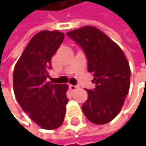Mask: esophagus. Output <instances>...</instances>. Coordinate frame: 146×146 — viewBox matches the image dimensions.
Segmentation results:
<instances>
[{"label": "esophagus", "mask_w": 146, "mask_h": 146, "mask_svg": "<svg viewBox=\"0 0 146 146\" xmlns=\"http://www.w3.org/2000/svg\"><path fill=\"white\" fill-rule=\"evenodd\" d=\"M78 88H79V86H78V85H69V89L71 90L72 91L77 90Z\"/></svg>", "instance_id": "obj_1"}]
</instances>
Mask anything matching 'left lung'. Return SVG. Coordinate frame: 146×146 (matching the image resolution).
I'll return each instance as SVG.
<instances>
[{"label":"left lung","mask_w":146,"mask_h":146,"mask_svg":"<svg viewBox=\"0 0 146 146\" xmlns=\"http://www.w3.org/2000/svg\"><path fill=\"white\" fill-rule=\"evenodd\" d=\"M84 51L88 71L93 75L95 89L88 90L82 105L87 119L95 124L110 123L118 115L130 89V66L117 44L93 26L67 33Z\"/></svg>","instance_id":"obj_1"}]
</instances>
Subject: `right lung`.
Here are the masks:
<instances>
[{
  "mask_svg": "<svg viewBox=\"0 0 146 146\" xmlns=\"http://www.w3.org/2000/svg\"><path fill=\"white\" fill-rule=\"evenodd\" d=\"M64 40L58 31H41L23 50L13 70V91L18 103L36 124L46 130L64 121L67 84L47 81L51 58Z\"/></svg>",
  "mask_w": 146,
  "mask_h": 146,
  "instance_id": "add662e5",
  "label": "right lung"
}]
</instances>
